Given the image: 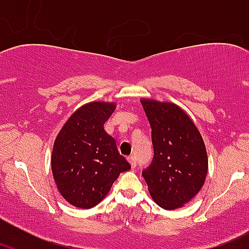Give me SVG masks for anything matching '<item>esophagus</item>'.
Masks as SVG:
<instances>
[{
	"label": "esophagus",
	"mask_w": 249,
	"mask_h": 249,
	"mask_svg": "<svg viewBox=\"0 0 249 249\" xmlns=\"http://www.w3.org/2000/svg\"><path fill=\"white\" fill-rule=\"evenodd\" d=\"M127 161L130 162V165H131L132 169H135V167H136V158H135L134 155H130V157L127 158Z\"/></svg>",
	"instance_id": "34e87169"
}]
</instances>
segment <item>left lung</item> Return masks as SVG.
Returning a JSON list of instances; mask_svg holds the SVG:
<instances>
[{"label": "left lung", "instance_id": "1", "mask_svg": "<svg viewBox=\"0 0 249 249\" xmlns=\"http://www.w3.org/2000/svg\"><path fill=\"white\" fill-rule=\"evenodd\" d=\"M152 127L154 158L142 172L148 190L164 210L180 208L201 190L208 157L194 122L172 102L141 99Z\"/></svg>", "mask_w": 249, "mask_h": 249}]
</instances>
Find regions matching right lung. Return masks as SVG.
Returning <instances> with one entry per match:
<instances>
[{
    "mask_svg": "<svg viewBox=\"0 0 249 249\" xmlns=\"http://www.w3.org/2000/svg\"><path fill=\"white\" fill-rule=\"evenodd\" d=\"M117 104L92 101L67 119L54 141L52 172L57 190L72 206L92 208L108 194L122 172L131 169L115 140L104 129Z\"/></svg>",
    "mask_w": 249,
    "mask_h": 249,
    "instance_id": "1",
    "label": "right lung"
}]
</instances>
